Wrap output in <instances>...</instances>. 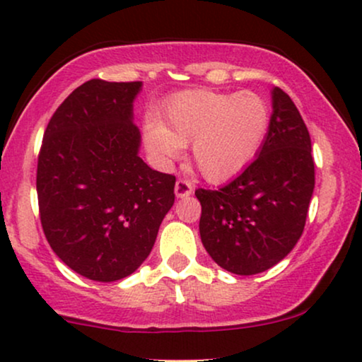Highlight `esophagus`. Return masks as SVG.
Wrapping results in <instances>:
<instances>
[{
	"label": "esophagus",
	"mask_w": 362,
	"mask_h": 362,
	"mask_svg": "<svg viewBox=\"0 0 362 362\" xmlns=\"http://www.w3.org/2000/svg\"><path fill=\"white\" fill-rule=\"evenodd\" d=\"M192 184L190 182L184 180V178H178V180L175 182V195L177 199H185V197L192 195Z\"/></svg>",
	"instance_id": "34e87169"
}]
</instances>
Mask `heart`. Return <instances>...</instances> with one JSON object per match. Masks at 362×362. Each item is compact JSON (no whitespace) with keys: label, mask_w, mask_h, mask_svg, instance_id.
Wrapping results in <instances>:
<instances>
[{"label":"heart","mask_w":362,"mask_h":362,"mask_svg":"<svg viewBox=\"0 0 362 362\" xmlns=\"http://www.w3.org/2000/svg\"><path fill=\"white\" fill-rule=\"evenodd\" d=\"M269 129V107L252 90H184L168 100L160 122L144 125V142L162 165L192 144L197 170L211 184L238 177L258 156Z\"/></svg>","instance_id":"heart-1"}]
</instances>
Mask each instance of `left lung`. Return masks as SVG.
<instances>
[{
	"mask_svg": "<svg viewBox=\"0 0 362 362\" xmlns=\"http://www.w3.org/2000/svg\"><path fill=\"white\" fill-rule=\"evenodd\" d=\"M272 107L257 158L228 185L195 190L206 253L242 276L274 267L295 248L315 190L311 139L300 110L279 88L272 89Z\"/></svg>",
	"mask_w": 362,
	"mask_h": 362,
	"instance_id": "obj_1",
	"label": "left lung"
}]
</instances>
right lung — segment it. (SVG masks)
<instances>
[{"mask_svg": "<svg viewBox=\"0 0 362 362\" xmlns=\"http://www.w3.org/2000/svg\"><path fill=\"white\" fill-rule=\"evenodd\" d=\"M142 83L93 79L72 90L47 124L37 158L41 225L71 269L110 283L148 257L172 209L175 177L139 157L134 100Z\"/></svg>", "mask_w": 362, "mask_h": 362, "instance_id": "1", "label": "right lung"}]
</instances>
